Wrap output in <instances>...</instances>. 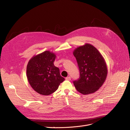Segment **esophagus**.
<instances>
[{
	"label": "esophagus",
	"mask_w": 130,
	"mask_h": 130,
	"mask_svg": "<svg viewBox=\"0 0 130 130\" xmlns=\"http://www.w3.org/2000/svg\"><path fill=\"white\" fill-rule=\"evenodd\" d=\"M66 80H71V77H70V76H69V77H66Z\"/></svg>",
	"instance_id": "34e87169"
}]
</instances>
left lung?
Here are the masks:
<instances>
[{"instance_id":"8db88e82","label":"left lung","mask_w":130,"mask_h":130,"mask_svg":"<svg viewBox=\"0 0 130 130\" xmlns=\"http://www.w3.org/2000/svg\"><path fill=\"white\" fill-rule=\"evenodd\" d=\"M73 55L80 73L79 78L73 82L77 91L84 95L97 91L107 77V68L104 57L94 46L87 43L76 48Z\"/></svg>"}]
</instances>
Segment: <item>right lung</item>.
Here are the masks:
<instances>
[{"label":"right lung","instance_id":"1","mask_svg":"<svg viewBox=\"0 0 130 130\" xmlns=\"http://www.w3.org/2000/svg\"><path fill=\"white\" fill-rule=\"evenodd\" d=\"M56 56L46 51L34 56L27 64V79L33 90L41 95H49L55 92L65 80L54 64Z\"/></svg>","mask_w":130,"mask_h":130}]
</instances>
